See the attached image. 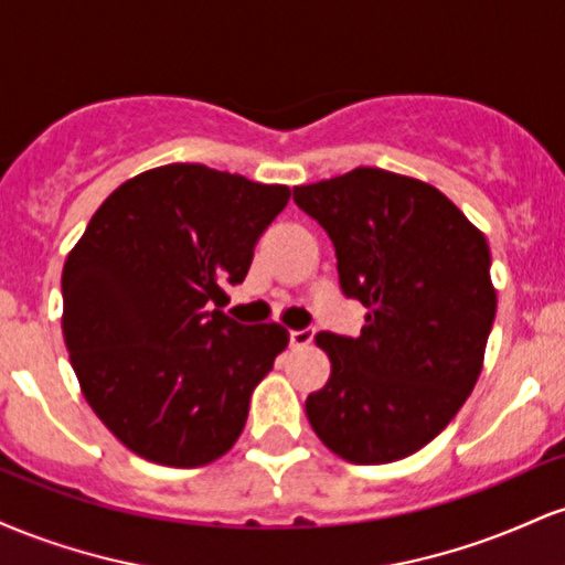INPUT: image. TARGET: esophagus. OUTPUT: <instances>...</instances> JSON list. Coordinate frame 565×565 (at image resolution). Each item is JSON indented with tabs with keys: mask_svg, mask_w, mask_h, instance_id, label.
<instances>
[{
	"mask_svg": "<svg viewBox=\"0 0 565 565\" xmlns=\"http://www.w3.org/2000/svg\"><path fill=\"white\" fill-rule=\"evenodd\" d=\"M316 329L313 327H305V329H291L289 332V342L291 348H308L313 342Z\"/></svg>",
	"mask_w": 565,
	"mask_h": 565,
	"instance_id": "1",
	"label": "esophagus"
}]
</instances>
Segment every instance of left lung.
Wrapping results in <instances>:
<instances>
[{"instance_id":"left-lung-1","label":"left lung","mask_w":565,"mask_h":565,"mask_svg":"<svg viewBox=\"0 0 565 565\" xmlns=\"http://www.w3.org/2000/svg\"><path fill=\"white\" fill-rule=\"evenodd\" d=\"M329 233L342 295L366 308L359 337L321 332L332 361L305 401L327 449L353 465L419 451L476 387L497 313L486 236L438 188L359 167L297 185Z\"/></svg>"}]
</instances>
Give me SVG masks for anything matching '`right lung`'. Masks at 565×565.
Masks as SVG:
<instances>
[{
    "mask_svg": "<svg viewBox=\"0 0 565 565\" xmlns=\"http://www.w3.org/2000/svg\"><path fill=\"white\" fill-rule=\"evenodd\" d=\"M287 201V185L204 164L157 167L116 188L68 252L71 366L100 423L138 457L201 468L242 436L252 391L289 332L244 327L220 302Z\"/></svg>",
    "mask_w": 565,
    "mask_h": 565,
    "instance_id": "1",
    "label": "right lung"
}]
</instances>
